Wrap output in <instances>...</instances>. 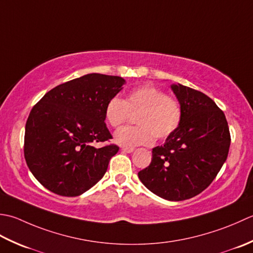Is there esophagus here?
I'll return each mask as SVG.
<instances>
[{"mask_svg":"<svg viewBox=\"0 0 253 253\" xmlns=\"http://www.w3.org/2000/svg\"><path fill=\"white\" fill-rule=\"evenodd\" d=\"M121 151L125 153H132L134 151V148L133 147H122Z\"/></svg>","mask_w":253,"mask_h":253,"instance_id":"obj_1","label":"esophagus"}]
</instances>
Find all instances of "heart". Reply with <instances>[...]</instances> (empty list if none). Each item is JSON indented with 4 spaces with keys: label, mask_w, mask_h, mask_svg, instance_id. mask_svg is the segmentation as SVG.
<instances>
[{
    "label": "heart",
    "mask_w": 253,
    "mask_h": 253,
    "mask_svg": "<svg viewBox=\"0 0 253 253\" xmlns=\"http://www.w3.org/2000/svg\"><path fill=\"white\" fill-rule=\"evenodd\" d=\"M131 115H136L137 126L118 130L115 141L122 146L149 145L155 136L165 140L177 131L182 119L179 101L153 85L132 89L125 99L113 97L107 102L105 117L112 127H119Z\"/></svg>",
    "instance_id": "b5f03b06"
}]
</instances>
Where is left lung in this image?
Wrapping results in <instances>:
<instances>
[{"label":"left lung","instance_id":"8db88e82","mask_svg":"<svg viewBox=\"0 0 253 253\" xmlns=\"http://www.w3.org/2000/svg\"><path fill=\"white\" fill-rule=\"evenodd\" d=\"M171 89L181 106V123L164 145L153 148L152 162L138 178L158 197L183 201L217 176L228 156L230 133L224 112L209 96L181 84Z\"/></svg>","mask_w":253,"mask_h":253}]
</instances>
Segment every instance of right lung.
Wrapping results in <instances>:
<instances>
[{"mask_svg": "<svg viewBox=\"0 0 253 253\" xmlns=\"http://www.w3.org/2000/svg\"><path fill=\"white\" fill-rule=\"evenodd\" d=\"M120 76L91 73L58 85L34 106L24 155L35 178L55 194L77 197L99 181L119 151L106 126L107 102L122 89Z\"/></svg>", "mask_w": 253, "mask_h": 253, "instance_id": "obj_1", "label": "right lung"}]
</instances>
